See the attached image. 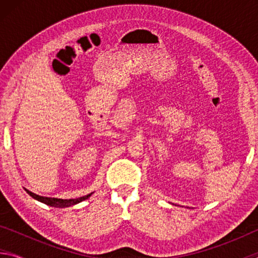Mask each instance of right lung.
Listing matches in <instances>:
<instances>
[{"label": "right lung", "mask_w": 258, "mask_h": 258, "mask_svg": "<svg viewBox=\"0 0 258 258\" xmlns=\"http://www.w3.org/2000/svg\"><path fill=\"white\" fill-rule=\"evenodd\" d=\"M25 191L27 192V194L30 196V197L34 198L35 200H37V202H41L43 204L47 205V206H51V207H56V208H66V207H71L74 206V205L76 204H80L82 202H84V200L89 199L91 197V195L93 194H90L87 196H84V197H80V198H76V199H59V198H51V197H43V196H38L36 194H34V192L29 191L27 189H25Z\"/></svg>", "instance_id": "add662e5"}]
</instances>
